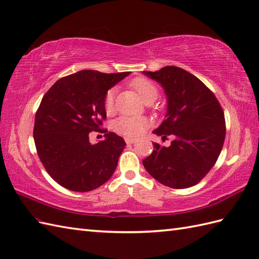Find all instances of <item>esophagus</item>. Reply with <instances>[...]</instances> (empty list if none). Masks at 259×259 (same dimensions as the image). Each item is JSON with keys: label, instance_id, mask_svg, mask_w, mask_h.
Listing matches in <instances>:
<instances>
[{"label": "esophagus", "instance_id": "34e87169", "mask_svg": "<svg viewBox=\"0 0 259 259\" xmlns=\"http://www.w3.org/2000/svg\"><path fill=\"white\" fill-rule=\"evenodd\" d=\"M125 142L126 144H134L137 142V138H133V137H125Z\"/></svg>", "mask_w": 259, "mask_h": 259}]
</instances>
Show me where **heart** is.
<instances>
[{"mask_svg":"<svg viewBox=\"0 0 259 259\" xmlns=\"http://www.w3.org/2000/svg\"><path fill=\"white\" fill-rule=\"evenodd\" d=\"M131 87L138 93V96L145 103H153L159 96V90L153 81L144 77H138L132 80ZM115 94L116 90L113 88L105 93L104 110L106 114H112L115 110ZM148 126L146 118L140 116H119L113 122V130L117 134L127 137H137L142 135Z\"/></svg>","mask_w":259,"mask_h":259,"instance_id":"obj_1","label":"heart"}]
</instances>
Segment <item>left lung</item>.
I'll return each mask as SVG.
<instances>
[{
    "instance_id": "8db88e82",
    "label": "left lung",
    "mask_w": 259,
    "mask_h": 259,
    "mask_svg": "<svg viewBox=\"0 0 259 259\" xmlns=\"http://www.w3.org/2000/svg\"><path fill=\"white\" fill-rule=\"evenodd\" d=\"M162 85L168 99L166 119L154 133L169 147L153 143L143 165L163 186L186 189L202 180L215 165L225 140V117L214 93L192 73L175 66L144 71Z\"/></svg>"
}]
</instances>
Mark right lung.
Instances as JSON below:
<instances>
[{"label":"right lung","mask_w":259,"mask_h":259,"mask_svg":"<svg viewBox=\"0 0 259 259\" xmlns=\"http://www.w3.org/2000/svg\"><path fill=\"white\" fill-rule=\"evenodd\" d=\"M131 72L81 70L59 79L42 97L35 115L37 154L57 184L87 192L102 186L115 171L126 143L102 128L104 97ZM91 131L105 133V141L92 145Z\"/></svg>","instance_id":"obj_1"}]
</instances>
